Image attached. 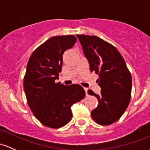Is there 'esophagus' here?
<instances>
[{
	"label": "esophagus",
	"instance_id": "34e87169",
	"mask_svg": "<svg viewBox=\"0 0 150 150\" xmlns=\"http://www.w3.org/2000/svg\"><path fill=\"white\" fill-rule=\"evenodd\" d=\"M84 89H85V94H86V96H88V94H87V91H88V89L87 88H86V87H85V88H84Z\"/></svg>",
	"mask_w": 150,
	"mask_h": 150
}]
</instances>
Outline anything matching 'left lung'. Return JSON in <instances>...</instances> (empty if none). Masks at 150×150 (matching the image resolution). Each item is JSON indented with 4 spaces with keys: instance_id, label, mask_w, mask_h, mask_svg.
Wrapping results in <instances>:
<instances>
[{
    "instance_id": "8db88e82",
    "label": "left lung",
    "mask_w": 150,
    "mask_h": 150,
    "mask_svg": "<svg viewBox=\"0 0 150 150\" xmlns=\"http://www.w3.org/2000/svg\"><path fill=\"white\" fill-rule=\"evenodd\" d=\"M91 72L99 75L101 94L88 90L97 98V107L92 111V119L98 124H112L121 117L131 97L132 77L125 62L116 48L96 36L79 35Z\"/></svg>"
}]
</instances>
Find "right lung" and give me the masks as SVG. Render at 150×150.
<instances>
[{
    "label": "right lung",
    "instance_id": "add662e5",
    "mask_svg": "<svg viewBox=\"0 0 150 150\" xmlns=\"http://www.w3.org/2000/svg\"><path fill=\"white\" fill-rule=\"evenodd\" d=\"M77 42L73 35L53 37L32 53L24 77L27 103L34 116L43 125L59 128L71 120V106L85 97L77 84L56 83L61 72L63 54Z\"/></svg>",
    "mask_w": 150,
    "mask_h": 150
}]
</instances>
